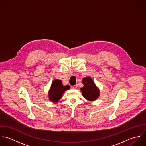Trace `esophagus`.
<instances>
[{
    "instance_id": "34e87169",
    "label": "esophagus",
    "mask_w": 146,
    "mask_h": 146,
    "mask_svg": "<svg viewBox=\"0 0 146 146\" xmlns=\"http://www.w3.org/2000/svg\"><path fill=\"white\" fill-rule=\"evenodd\" d=\"M78 88V85H76L71 86V88H73V89H76V88Z\"/></svg>"
}]
</instances>
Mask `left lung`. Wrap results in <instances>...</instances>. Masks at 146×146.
<instances>
[{
    "label": "left lung",
    "mask_w": 146,
    "mask_h": 146,
    "mask_svg": "<svg viewBox=\"0 0 146 146\" xmlns=\"http://www.w3.org/2000/svg\"><path fill=\"white\" fill-rule=\"evenodd\" d=\"M84 87L80 88L82 96L88 101L96 100L100 95V90L90 77H86L82 79Z\"/></svg>",
    "instance_id": "1"
}]
</instances>
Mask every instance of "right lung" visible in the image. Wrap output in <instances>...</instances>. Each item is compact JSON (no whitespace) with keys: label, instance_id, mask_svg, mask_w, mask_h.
Listing matches in <instances>:
<instances>
[{"label":"right lung","instance_id":"obj_1","mask_svg":"<svg viewBox=\"0 0 146 146\" xmlns=\"http://www.w3.org/2000/svg\"><path fill=\"white\" fill-rule=\"evenodd\" d=\"M70 88V86L67 85H63L62 81L60 80H55L52 81L50 88L48 91V98L54 102L58 103V100L62 98L63 94L67 90Z\"/></svg>","mask_w":146,"mask_h":146}]
</instances>
